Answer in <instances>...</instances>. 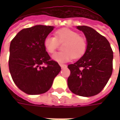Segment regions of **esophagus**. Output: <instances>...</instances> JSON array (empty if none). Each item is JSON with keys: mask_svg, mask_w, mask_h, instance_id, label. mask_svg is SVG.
<instances>
[{"mask_svg": "<svg viewBox=\"0 0 120 120\" xmlns=\"http://www.w3.org/2000/svg\"><path fill=\"white\" fill-rule=\"evenodd\" d=\"M60 65L61 68H67V65H65V64H60Z\"/></svg>", "mask_w": 120, "mask_h": 120, "instance_id": "34e87169", "label": "esophagus"}]
</instances>
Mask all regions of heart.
Masks as SVG:
<instances>
[{
	"mask_svg": "<svg viewBox=\"0 0 120 120\" xmlns=\"http://www.w3.org/2000/svg\"><path fill=\"white\" fill-rule=\"evenodd\" d=\"M58 42H64L63 51L55 53L52 56L53 60L58 63L69 62L73 57L78 58L82 56L87 49V42L83 37H80L76 31L68 28H63L55 33V37L48 35L44 40L45 49L49 53L55 52L58 46Z\"/></svg>",
	"mask_w": 120,
	"mask_h": 120,
	"instance_id": "1",
	"label": "heart"
}]
</instances>
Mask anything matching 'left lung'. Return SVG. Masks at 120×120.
Segmentation results:
<instances>
[{"instance_id": "8db88e82", "label": "left lung", "mask_w": 120, "mask_h": 120, "mask_svg": "<svg viewBox=\"0 0 120 120\" xmlns=\"http://www.w3.org/2000/svg\"><path fill=\"white\" fill-rule=\"evenodd\" d=\"M87 39V49L82 57L68 68L70 90L76 95L89 97L102 90L112 73L113 51L105 37L88 26H77Z\"/></svg>"}]
</instances>
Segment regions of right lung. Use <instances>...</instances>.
<instances>
[{
  "instance_id": "right-lung-1",
  "label": "right lung",
  "mask_w": 120,
  "mask_h": 120,
  "mask_svg": "<svg viewBox=\"0 0 120 120\" xmlns=\"http://www.w3.org/2000/svg\"><path fill=\"white\" fill-rule=\"evenodd\" d=\"M54 27L37 25L19 31L10 44L9 69L20 90L28 94L47 92L61 68L45 49L44 40Z\"/></svg>"
}]
</instances>
